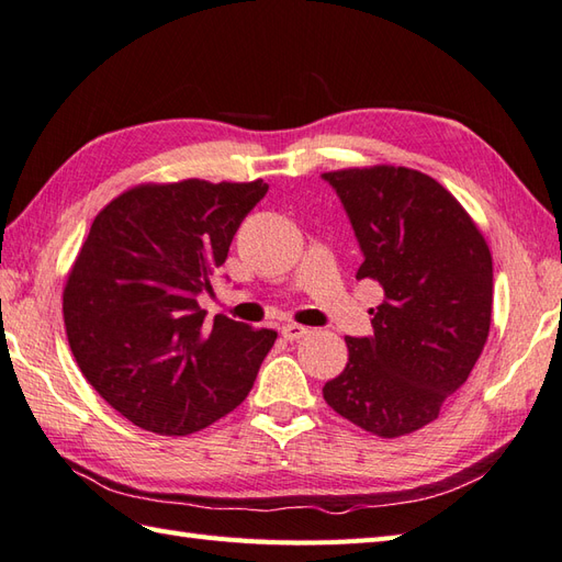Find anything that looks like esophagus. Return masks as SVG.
<instances>
[{
	"label": "esophagus",
	"instance_id": "1",
	"mask_svg": "<svg viewBox=\"0 0 562 562\" xmlns=\"http://www.w3.org/2000/svg\"><path fill=\"white\" fill-rule=\"evenodd\" d=\"M307 331H310V329L303 327V324H283V327H281V336H283L285 341L303 339V336H305Z\"/></svg>",
	"mask_w": 562,
	"mask_h": 562
}]
</instances>
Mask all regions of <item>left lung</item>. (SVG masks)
<instances>
[{"label":"left lung","instance_id":"obj_1","mask_svg":"<svg viewBox=\"0 0 562 562\" xmlns=\"http://www.w3.org/2000/svg\"><path fill=\"white\" fill-rule=\"evenodd\" d=\"M363 265L384 301L375 334L346 336L348 363L324 402L378 438H402L440 416L467 382L491 329L493 257L476 223L426 172L404 166L331 170Z\"/></svg>","mask_w":562,"mask_h":562}]
</instances>
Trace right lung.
Returning <instances> with one entry per match:
<instances>
[{
	"label": "right lung",
	"mask_w": 562,
	"mask_h": 562,
	"mask_svg": "<svg viewBox=\"0 0 562 562\" xmlns=\"http://www.w3.org/2000/svg\"><path fill=\"white\" fill-rule=\"evenodd\" d=\"M269 184L146 182L93 218L61 293L71 353L93 390L134 426L190 435L231 414L277 341L196 295Z\"/></svg>",
	"instance_id": "1"
}]
</instances>
